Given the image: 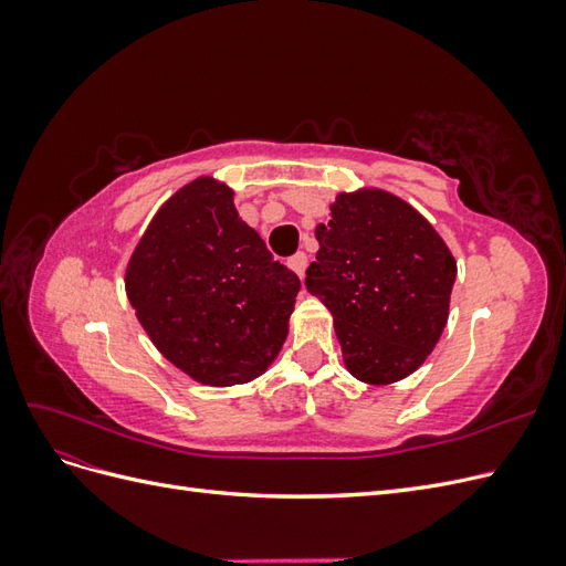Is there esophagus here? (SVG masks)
<instances>
[{"label":"esophagus","mask_w":566,"mask_h":566,"mask_svg":"<svg viewBox=\"0 0 566 566\" xmlns=\"http://www.w3.org/2000/svg\"><path fill=\"white\" fill-rule=\"evenodd\" d=\"M306 264H310V260H306V254L304 252H297L295 256H290V262H287V266L293 269L300 279H304V271H306Z\"/></svg>","instance_id":"34e87169"}]
</instances>
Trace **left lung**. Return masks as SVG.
<instances>
[{
  "label": "left lung",
  "mask_w": 566,
  "mask_h": 566,
  "mask_svg": "<svg viewBox=\"0 0 566 566\" xmlns=\"http://www.w3.org/2000/svg\"><path fill=\"white\" fill-rule=\"evenodd\" d=\"M316 241L306 290L333 314L347 370L366 385L408 378L447 328L458 273L449 245L382 188L339 193Z\"/></svg>",
  "instance_id": "obj_1"
}]
</instances>
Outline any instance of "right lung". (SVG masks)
<instances>
[{"label": "right lung", "instance_id": "add662e5", "mask_svg": "<svg viewBox=\"0 0 566 566\" xmlns=\"http://www.w3.org/2000/svg\"><path fill=\"white\" fill-rule=\"evenodd\" d=\"M125 290L169 364L196 382L231 387L260 378L279 356L300 279L238 217L231 188L198 177L150 219Z\"/></svg>", "mask_w": 566, "mask_h": 566}]
</instances>
